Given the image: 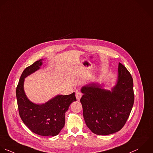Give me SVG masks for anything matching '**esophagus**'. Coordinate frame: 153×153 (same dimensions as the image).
<instances>
[{
	"mask_svg": "<svg viewBox=\"0 0 153 153\" xmlns=\"http://www.w3.org/2000/svg\"><path fill=\"white\" fill-rule=\"evenodd\" d=\"M82 96V94L80 92H77L76 93V99H77L78 101L80 100V99L81 98Z\"/></svg>",
	"mask_w": 153,
	"mask_h": 153,
	"instance_id": "1",
	"label": "esophagus"
}]
</instances>
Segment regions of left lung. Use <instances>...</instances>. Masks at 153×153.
Returning a JSON list of instances; mask_svg holds the SVG:
<instances>
[{"mask_svg":"<svg viewBox=\"0 0 153 153\" xmlns=\"http://www.w3.org/2000/svg\"><path fill=\"white\" fill-rule=\"evenodd\" d=\"M104 84L92 82L81 89L80 99L85 122L95 134L108 135L119 131L125 125L134 102L131 74L119 63L116 83L111 90Z\"/></svg>","mask_w":153,"mask_h":153,"instance_id":"left-lung-1","label":"left lung"}]
</instances>
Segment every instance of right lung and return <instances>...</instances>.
Here are the masks:
<instances>
[{"mask_svg":"<svg viewBox=\"0 0 153 153\" xmlns=\"http://www.w3.org/2000/svg\"><path fill=\"white\" fill-rule=\"evenodd\" d=\"M43 60L36 61L23 71L16 87V96L20 117L31 131L43 137H54L64 128L65 113L76 98L73 92L68 95H58L41 104L28 100L24 89L25 78L39 70Z\"/></svg>","mask_w":153,"mask_h":153,"instance_id":"right-lung-1","label":"right lung"}]
</instances>
